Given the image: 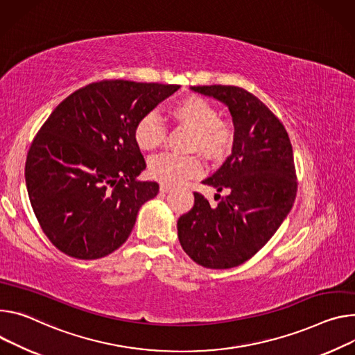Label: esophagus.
<instances>
[{
	"mask_svg": "<svg viewBox=\"0 0 355 355\" xmlns=\"http://www.w3.org/2000/svg\"><path fill=\"white\" fill-rule=\"evenodd\" d=\"M171 189H173V188L168 187V185H164V184L159 185V192H161V194H166V192H168V191H171Z\"/></svg>",
	"mask_w": 355,
	"mask_h": 355,
	"instance_id": "1",
	"label": "esophagus"
}]
</instances>
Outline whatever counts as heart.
Instances as JSON below:
<instances>
[{
  "label": "heart",
  "mask_w": 355,
  "mask_h": 355,
  "mask_svg": "<svg viewBox=\"0 0 355 355\" xmlns=\"http://www.w3.org/2000/svg\"><path fill=\"white\" fill-rule=\"evenodd\" d=\"M170 116L192 130L191 148L208 159H220L234 146L232 125L218 117V110L198 94H187L174 102ZM166 127L157 113H146L135 127V141L141 151L151 153L164 144ZM204 173L201 159L196 155L163 154L150 159L148 174L166 185H177Z\"/></svg>",
  "instance_id": "heart-1"
}]
</instances>
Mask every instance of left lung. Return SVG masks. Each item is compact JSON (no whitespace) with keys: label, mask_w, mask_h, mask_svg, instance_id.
I'll return each mask as SVG.
<instances>
[{"label":"left lung","mask_w":355,"mask_h":355,"mask_svg":"<svg viewBox=\"0 0 355 355\" xmlns=\"http://www.w3.org/2000/svg\"><path fill=\"white\" fill-rule=\"evenodd\" d=\"M228 106L232 153L202 182L228 189L218 207L194 192V207L177 222L178 239L192 261L208 269L242 265L275 235L296 200L293 148L280 120L238 86H191Z\"/></svg>","instance_id":"left-lung-1"}]
</instances>
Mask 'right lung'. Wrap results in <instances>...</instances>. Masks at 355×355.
<instances>
[{"mask_svg": "<svg viewBox=\"0 0 355 355\" xmlns=\"http://www.w3.org/2000/svg\"><path fill=\"white\" fill-rule=\"evenodd\" d=\"M178 85L103 80L58 105L31 144L25 163L29 201L60 252L92 261L119 249L158 184L139 181L146 161L137 121Z\"/></svg>", "mask_w": 355, "mask_h": 355, "instance_id": "add662e5", "label": "right lung"}]
</instances>
